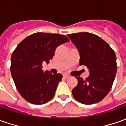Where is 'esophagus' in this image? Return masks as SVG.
<instances>
[{"label": "esophagus", "instance_id": "34e87169", "mask_svg": "<svg viewBox=\"0 0 126 126\" xmlns=\"http://www.w3.org/2000/svg\"><path fill=\"white\" fill-rule=\"evenodd\" d=\"M64 77L66 79H69L71 76L69 75H67V74H65V75H64Z\"/></svg>", "mask_w": 126, "mask_h": 126}]
</instances>
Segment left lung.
Instances as JSON below:
<instances>
[{
	"label": "left lung",
	"instance_id": "1",
	"mask_svg": "<svg viewBox=\"0 0 126 126\" xmlns=\"http://www.w3.org/2000/svg\"><path fill=\"white\" fill-rule=\"evenodd\" d=\"M80 54V65L89 69L83 80L76 77L78 85L72 90L74 97L84 104L100 102L107 96L114 83L117 70L116 57L113 49L100 37L88 32L67 35Z\"/></svg>",
	"mask_w": 126,
	"mask_h": 126
}]
</instances>
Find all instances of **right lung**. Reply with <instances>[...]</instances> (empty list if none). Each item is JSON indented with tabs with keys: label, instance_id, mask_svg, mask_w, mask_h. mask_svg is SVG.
Masks as SVG:
<instances>
[{
	"label": "right lung",
	"instance_id": "add662e5",
	"mask_svg": "<svg viewBox=\"0 0 126 126\" xmlns=\"http://www.w3.org/2000/svg\"><path fill=\"white\" fill-rule=\"evenodd\" d=\"M69 41L64 35L38 32L18 44L11 57L10 71L18 92L27 102L43 104L52 99L62 75L44 72L42 64L49 63L56 48Z\"/></svg>",
	"mask_w": 126,
	"mask_h": 126
}]
</instances>
